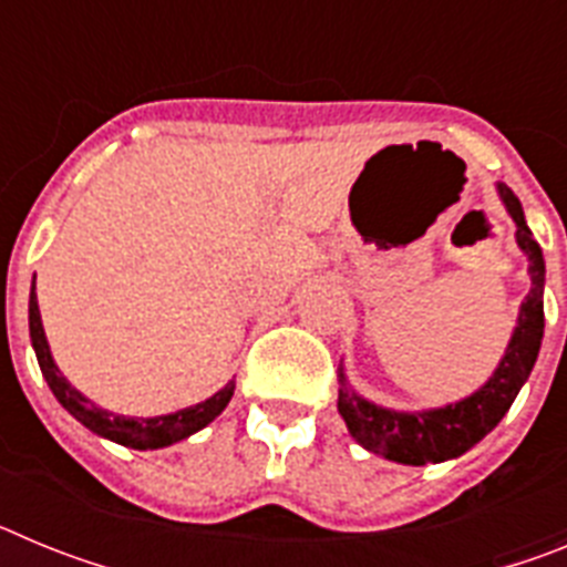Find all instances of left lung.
I'll list each match as a JSON object with an SVG mask.
<instances>
[{
    "mask_svg": "<svg viewBox=\"0 0 567 567\" xmlns=\"http://www.w3.org/2000/svg\"><path fill=\"white\" fill-rule=\"evenodd\" d=\"M497 195L514 227H517L514 238L528 258L530 275V289L519 303L517 327L511 332L497 369L480 389H474L468 398L457 400V403L403 412V409H389V405L363 398L349 383L343 363H340L338 412L354 443L363 445L365 452L380 454L383 460H392L400 465L445 463V460L460 457L468 449H474L485 434L497 429V423L505 417L514 398L528 380L530 369L537 363L545 332V258L539 244L530 235L528 224H525L523 204H519L517 195L511 193L505 184H497Z\"/></svg>",
    "mask_w": 567,
    "mask_h": 567,
    "instance_id": "left-lung-1",
    "label": "left lung"
}]
</instances>
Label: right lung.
I'll return each mask as SVG.
<instances>
[{"label":"right lung","instance_id":"obj_1","mask_svg":"<svg viewBox=\"0 0 567 567\" xmlns=\"http://www.w3.org/2000/svg\"><path fill=\"white\" fill-rule=\"evenodd\" d=\"M28 323H30V343H33V352H37L39 369H42L44 380H48L50 392L59 403L68 409L84 429H90L93 434L104 440H113L118 445H127V449H138V452H153V449H164V445H173L178 440H187L189 434L202 432L204 425L213 423L218 414L227 409V403L235 394V380H229L224 389L213 394V398L202 400V403L187 405V409H178L173 414H158V417H124V414H113L102 405H96L90 398H84L76 385H70V380L64 378L62 369L53 360L50 352V343L44 338L42 315H39V300H37V278H33V287H30V303H28Z\"/></svg>","mask_w":567,"mask_h":567}]
</instances>
